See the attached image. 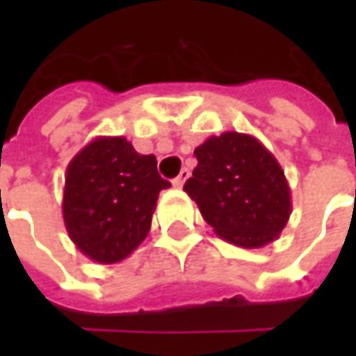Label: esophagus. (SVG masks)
Here are the masks:
<instances>
[{"mask_svg":"<svg viewBox=\"0 0 356 356\" xmlns=\"http://www.w3.org/2000/svg\"><path fill=\"white\" fill-rule=\"evenodd\" d=\"M188 175H191V171L186 170V168H185V170H181V173H179L177 177L173 179V186H177V188H181V186L185 185V181H186V179H188Z\"/></svg>","mask_w":356,"mask_h":356,"instance_id":"1","label":"esophagus"}]
</instances>
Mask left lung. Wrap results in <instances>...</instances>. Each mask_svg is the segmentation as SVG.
Listing matches in <instances>:
<instances>
[{"mask_svg":"<svg viewBox=\"0 0 356 356\" xmlns=\"http://www.w3.org/2000/svg\"><path fill=\"white\" fill-rule=\"evenodd\" d=\"M198 165L185 193L217 236L240 248H263L280 236L291 213L290 185L261 140L238 131L194 148Z\"/></svg>","mask_w":356,"mask_h":356,"instance_id":"1","label":"left lung"}]
</instances>
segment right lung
I'll use <instances>...</instances> for the list:
<instances>
[{"label":"right lung","mask_w":356,"mask_h":356,"mask_svg":"<svg viewBox=\"0 0 356 356\" xmlns=\"http://www.w3.org/2000/svg\"><path fill=\"white\" fill-rule=\"evenodd\" d=\"M170 186L154 154H139L125 137H95L66 168L68 236L93 261H122L147 238L158 194Z\"/></svg>","instance_id":"right-lung-1"}]
</instances>
